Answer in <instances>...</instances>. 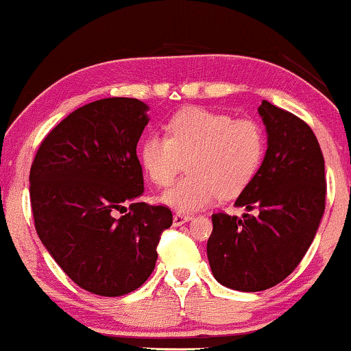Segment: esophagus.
<instances>
[{
	"instance_id": "obj_1",
	"label": "esophagus",
	"mask_w": 351,
	"mask_h": 351,
	"mask_svg": "<svg viewBox=\"0 0 351 351\" xmlns=\"http://www.w3.org/2000/svg\"><path fill=\"white\" fill-rule=\"evenodd\" d=\"M192 219V216L190 215H184V213H176L172 216V223H174V226H182L184 223H187Z\"/></svg>"
}]
</instances>
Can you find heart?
I'll return each instance as SVG.
<instances>
[{
	"mask_svg": "<svg viewBox=\"0 0 351 351\" xmlns=\"http://www.w3.org/2000/svg\"><path fill=\"white\" fill-rule=\"evenodd\" d=\"M166 136L151 135L140 146L149 180L166 187L187 161L189 176L159 197L176 211H197L247 187L265 151V135L254 120H232L208 109H187L172 117Z\"/></svg>",
	"mask_w": 351,
	"mask_h": 351,
	"instance_id": "obj_1",
	"label": "heart"
}]
</instances>
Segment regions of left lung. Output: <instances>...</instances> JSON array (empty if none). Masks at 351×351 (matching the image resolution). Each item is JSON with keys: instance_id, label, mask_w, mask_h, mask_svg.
<instances>
[{"instance_id": "left-lung-1", "label": "left lung", "mask_w": 351, "mask_h": 351, "mask_svg": "<svg viewBox=\"0 0 351 351\" xmlns=\"http://www.w3.org/2000/svg\"><path fill=\"white\" fill-rule=\"evenodd\" d=\"M267 151L234 206L257 215L211 216L206 254L213 276L237 291H263L302 261L326 210L324 156L309 125L262 101Z\"/></svg>"}]
</instances>
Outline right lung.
Returning a JSON list of instances; mask_svg holds the SVG:
<instances>
[{
  "instance_id": "right-lung-1",
  "label": "right lung",
  "mask_w": 351,
  "mask_h": 351,
  "mask_svg": "<svg viewBox=\"0 0 351 351\" xmlns=\"http://www.w3.org/2000/svg\"><path fill=\"white\" fill-rule=\"evenodd\" d=\"M138 99L86 104L51 130L30 167V205L42 244L77 287L122 296L153 274L172 224L145 192L136 145L149 122Z\"/></svg>"
}]
</instances>
